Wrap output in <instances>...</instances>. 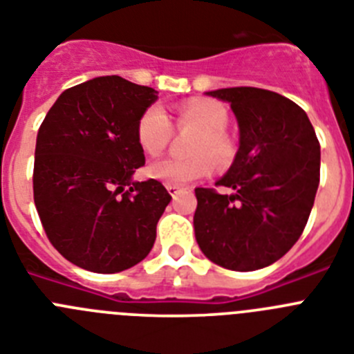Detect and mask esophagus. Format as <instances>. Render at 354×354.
I'll list each match as a JSON object with an SVG mask.
<instances>
[{
    "mask_svg": "<svg viewBox=\"0 0 354 354\" xmlns=\"http://www.w3.org/2000/svg\"><path fill=\"white\" fill-rule=\"evenodd\" d=\"M167 189H168V193H170L171 196H177V195H179V193H180V187H179V186H175V184H168Z\"/></svg>",
    "mask_w": 354,
    "mask_h": 354,
    "instance_id": "esophagus-1",
    "label": "esophagus"
}]
</instances>
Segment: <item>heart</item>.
<instances>
[{"instance_id": "1", "label": "heart", "mask_w": 354, "mask_h": 354, "mask_svg": "<svg viewBox=\"0 0 354 354\" xmlns=\"http://www.w3.org/2000/svg\"><path fill=\"white\" fill-rule=\"evenodd\" d=\"M179 129H195L189 159L165 158L150 162L149 175L162 184L195 183L212 171V162L225 165L234 158V145L225 134L228 126L227 109L212 101H189L177 111ZM174 136V126L161 106H149L136 126V138L147 154L156 156L167 149Z\"/></svg>"}]
</instances>
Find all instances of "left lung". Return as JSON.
Masks as SVG:
<instances>
[{"label": "left lung", "mask_w": 354, "mask_h": 354, "mask_svg": "<svg viewBox=\"0 0 354 354\" xmlns=\"http://www.w3.org/2000/svg\"><path fill=\"white\" fill-rule=\"evenodd\" d=\"M227 101L239 126V150L216 186L196 187L195 236L214 264L253 271L282 259L303 234L319 186L321 147L296 102L270 90L207 92Z\"/></svg>", "instance_id": "1"}]
</instances>
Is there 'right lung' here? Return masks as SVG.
I'll list each match as a JSON object with an SVG mask.
<instances>
[{"instance_id": "obj_1", "label": "right lung", "mask_w": 354, "mask_h": 354, "mask_svg": "<svg viewBox=\"0 0 354 354\" xmlns=\"http://www.w3.org/2000/svg\"><path fill=\"white\" fill-rule=\"evenodd\" d=\"M156 99L120 76L93 77L65 90L40 124L37 212L51 245L83 270H129L154 246L171 196L159 180L131 177L145 165L136 126Z\"/></svg>"}]
</instances>
